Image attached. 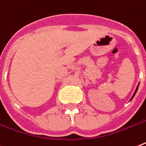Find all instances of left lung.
<instances>
[{"mask_svg":"<svg viewBox=\"0 0 146 146\" xmlns=\"http://www.w3.org/2000/svg\"><path fill=\"white\" fill-rule=\"evenodd\" d=\"M139 84H138L137 87V88H136V90H135V92H134V94H133V96H132L131 99V100H130V101H131V100H132V99H133V96H135V94H136V93H137V90H138V88H139Z\"/></svg>","mask_w":146,"mask_h":146,"instance_id":"left-lung-1","label":"left lung"}]
</instances>
